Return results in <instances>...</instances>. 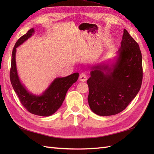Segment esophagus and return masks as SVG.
I'll list each match as a JSON object with an SVG mask.
<instances>
[{
    "mask_svg": "<svg viewBox=\"0 0 154 154\" xmlns=\"http://www.w3.org/2000/svg\"><path fill=\"white\" fill-rule=\"evenodd\" d=\"M79 81H82V82H84V81H87V79L86 74L84 73H81V74L79 75Z\"/></svg>",
    "mask_w": 154,
    "mask_h": 154,
    "instance_id": "34e87169",
    "label": "esophagus"
}]
</instances>
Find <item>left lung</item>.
Segmentation results:
<instances>
[{
	"label": "left lung",
	"mask_w": 154,
	"mask_h": 154,
	"mask_svg": "<svg viewBox=\"0 0 154 154\" xmlns=\"http://www.w3.org/2000/svg\"><path fill=\"white\" fill-rule=\"evenodd\" d=\"M116 62L91 67L87 80L88 102L99 116L114 115L126 109L142 85V53L138 43L124 29Z\"/></svg>",
	"instance_id": "obj_1"
}]
</instances>
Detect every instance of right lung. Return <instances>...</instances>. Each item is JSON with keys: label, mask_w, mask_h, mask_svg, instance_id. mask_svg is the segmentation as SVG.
Instances as JSON below:
<instances>
[{"label": "right lung", "mask_w": 154, "mask_h": 154, "mask_svg": "<svg viewBox=\"0 0 154 154\" xmlns=\"http://www.w3.org/2000/svg\"><path fill=\"white\" fill-rule=\"evenodd\" d=\"M34 33V29H30L15 44L12 53L10 78L20 101L28 112L38 116H49L54 114L61 106L67 91L77 81L79 73H75L65 77L56 78L41 95L36 96L28 92L18 77L16 65V51L17 47L27 40Z\"/></svg>", "instance_id": "1"}]
</instances>
